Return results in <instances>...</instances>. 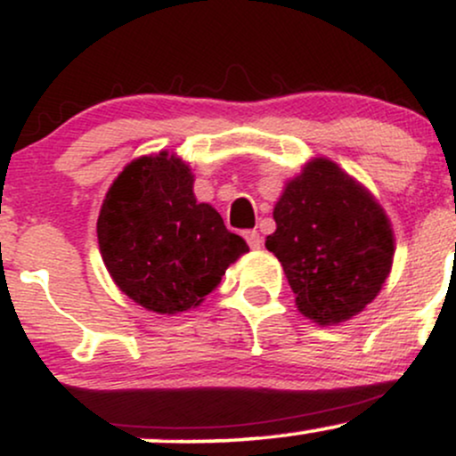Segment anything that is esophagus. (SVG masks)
<instances>
[{
  "label": "esophagus",
  "instance_id": "obj_1",
  "mask_svg": "<svg viewBox=\"0 0 456 456\" xmlns=\"http://www.w3.org/2000/svg\"><path fill=\"white\" fill-rule=\"evenodd\" d=\"M244 238H246V242H248V246L253 250L261 248V235L255 232V229H248V232H244Z\"/></svg>",
  "mask_w": 456,
  "mask_h": 456
}]
</instances>
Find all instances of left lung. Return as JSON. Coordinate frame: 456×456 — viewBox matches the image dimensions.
<instances>
[{"mask_svg":"<svg viewBox=\"0 0 456 456\" xmlns=\"http://www.w3.org/2000/svg\"><path fill=\"white\" fill-rule=\"evenodd\" d=\"M272 216L276 232L265 248L281 261L306 319L338 326L378 297L395 257L390 218L337 162L308 160L282 188Z\"/></svg>","mask_w":456,"mask_h":456,"instance_id":"1","label":"left lung"}]
</instances>
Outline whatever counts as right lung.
Listing matches in <instances>:
<instances>
[{
	"label": "right lung",
	"mask_w": 456,
	"mask_h": 456,
	"mask_svg": "<svg viewBox=\"0 0 456 456\" xmlns=\"http://www.w3.org/2000/svg\"><path fill=\"white\" fill-rule=\"evenodd\" d=\"M191 165L169 151L141 156L113 180L96 233L115 285L159 315L197 308L248 246L192 192Z\"/></svg>",
	"instance_id": "1"
}]
</instances>
